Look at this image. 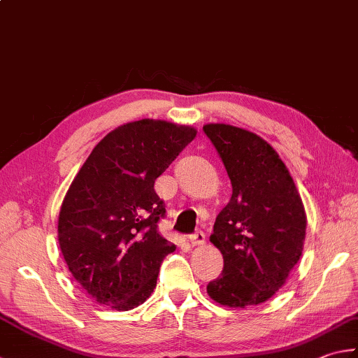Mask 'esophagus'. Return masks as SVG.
I'll return each mask as SVG.
<instances>
[{
  "label": "esophagus",
  "instance_id": "1",
  "mask_svg": "<svg viewBox=\"0 0 358 358\" xmlns=\"http://www.w3.org/2000/svg\"><path fill=\"white\" fill-rule=\"evenodd\" d=\"M188 241H190L192 246H201L206 243V235H204V232H196L188 237Z\"/></svg>",
  "mask_w": 358,
  "mask_h": 358
}]
</instances>
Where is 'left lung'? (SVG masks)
I'll return each instance as SVG.
<instances>
[{"mask_svg": "<svg viewBox=\"0 0 358 358\" xmlns=\"http://www.w3.org/2000/svg\"><path fill=\"white\" fill-rule=\"evenodd\" d=\"M232 184L210 241L224 268L207 293L221 306L245 308L268 301L299 262L307 217L293 178L271 145L241 127H202Z\"/></svg>", "mask_w": 358, "mask_h": 358, "instance_id": "8db88e82", "label": "left lung"}]
</instances>
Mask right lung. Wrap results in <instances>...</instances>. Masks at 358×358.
<instances>
[{
	"label": "right lung",
	"instance_id": "right-lung-1",
	"mask_svg": "<svg viewBox=\"0 0 358 358\" xmlns=\"http://www.w3.org/2000/svg\"><path fill=\"white\" fill-rule=\"evenodd\" d=\"M194 137L190 126L132 121L107 134L71 182L59 213L60 251L99 304L131 310L156 288L176 246L159 234L165 202L154 182Z\"/></svg>",
	"mask_w": 358,
	"mask_h": 358
}]
</instances>
